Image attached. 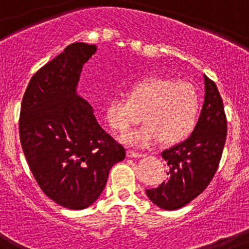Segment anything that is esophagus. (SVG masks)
<instances>
[{"mask_svg": "<svg viewBox=\"0 0 249 249\" xmlns=\"http://www.w3.org/2000/svg\"><path fill=\"white\" fill-rule=\"evenodd\" d=\"M127 156L129 158H142V156H145L142 152H138V151H134V150H129L127 151Z\"/></svg>", "mask_w": 249, "mask_h": 249, "instance_id": "1", "label": "esophagus"}]
</instances>
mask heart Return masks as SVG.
I'll return each instance as SVG.
<instances>
[{"mask_svg": "<svg viewBox=\"0 0 249 249\" xmlns=\"http://www.w3.org/2000/svg\"><path fill=\"white\" fill-rule=\"evenodd\" d=\"M126 97L108 103L105 116L118 133H126L142 120L144 126L124 136L130 145L146 146L161 139L176 144L191 135L200 115V95L187 82L149 77L130 84Z\"/></svg>", "mask_w": 249, "mask_h": 249, "instance_id": "heart-1", "label": "heart"}]
</instances>
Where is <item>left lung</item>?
I'll return each instance as SVG.
<instances>
[{
    "label": "left lung",
    "instance_id": "8db88e82",
    "mask_svg": "<svg viewBox=\"0 0 249 249\" xmlns=\"http://www.w3.org/2000/svg\"><path fill=\"white\" fill-rule=\"evenodd\" d=\"M205 79V103L191 135L180 144L163 150L169 180L146 190L150 201L162 210H178L196 198L213 178L227 136L222 98L213 80Z\"/></svg>",
    "mask_w": 249,
    "mask_h": 249
}]
</instances>
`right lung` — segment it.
<instances>
[{
  "mask_svg": "<svg viewBox=\"0 0 249 249\" xmlns=\"http://www.w3.org/2000/svg\"><path fill=\"white\" fill-rule=\"evenodd\" d=\"M95 52L94 44H69L33 75L22 99L19 138L28 166L42 191L69 210L93 205L111 167L125 159L77 93L83 66Z\"/></svg>",
  "mask_w": 249,
  "mask_h": 249,
  "instance_id": "obj_1",
  "label": "right lung"
}]
</instances>
